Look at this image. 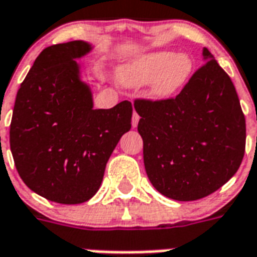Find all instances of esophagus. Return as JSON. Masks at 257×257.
<instances>
[{"label":"esophagus","mask_w":257,"mask_h":257,"mask_svg":"<svg viewBox=\"0 0 257 257\" xmlns=\"http://www.w3.org/2000/svg\"><path fill=\"white\" fill-rule=\"evenodd\" d=\"M138 122H139V115L134 111V114H133V119H131V124H133V127L138 126Z\"/></svg>","instance_id":"34e87169"}]
</instances>
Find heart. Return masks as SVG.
I'll list each match as a JSON object with an SVG mask.
<instances>
[{
    "label": "heart",
    "mask_w": 257,
    "mask_h": 257,
    "mask_svg": "<svg viewBox=\"0 0 257 257\" xmlns=\"http://www.w3.org/2000/svg\"><path fill=\"white\" fill-rule=\"evenodd\" d=\"M193 71L192 57L186 53L162 51L153 52L131 61L120 71L119 77L127 85H142L151 80L153 96L166 99L178 92Z\"/></svg>",
    "instance_id": "b5f03b06"
}]
</instances>
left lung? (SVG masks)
<instances>
[{"label": "left lung", "mask_w": 257, "mask_h": 257, "mask_svg": "<svg viewBox=\"0 0 257 257\" xmlns=\"http://www.w3.org/2000/svg\"><path fill=\"white\" fill-rule=\"evenodd\" d=\"M176 97L135 99L143 161L153 186L177 201L209 196L245 153V116L233 83L210 52Z\"/></svg>", "instance_id": "1"}]
</instances>
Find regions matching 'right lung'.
Returning <instances> with one entry per match:
<instances>
[{"mask_svg":"<svg viewBox=\"0 0 257 257\" xmlns=\"http://www.w3.org/2000/svg\"><path fill=\"white\" fill-rule=\"evenodd\" d=\"M89 49L84 41L45 48L13 108L9 141L16 169L31 190L59 204H81L97 192L107 161L131 128V101L93 110L73 60Z\"/></svg>","mask_w":257,"mask_h":257,"instance_id":"obj_1","label":"right lung"}]
</instances>
